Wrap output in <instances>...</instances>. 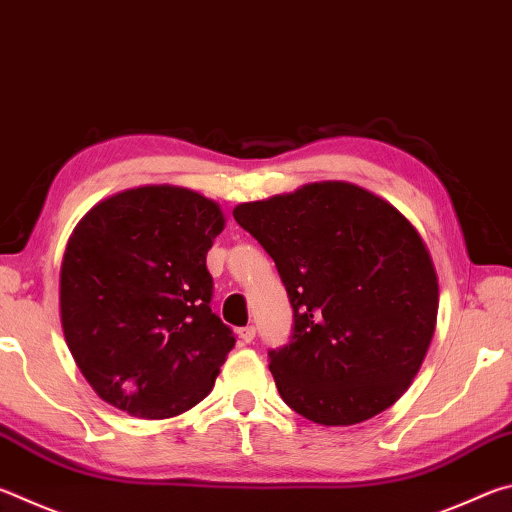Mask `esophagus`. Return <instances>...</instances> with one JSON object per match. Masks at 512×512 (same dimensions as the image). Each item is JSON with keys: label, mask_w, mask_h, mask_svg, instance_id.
Wrapping results in <instances>:
<instances>
[{"label": "esophagus", "mask_w": 512, "mask_h": 512, "mask_svg": "<svg viewBox=\"0 0 512 512\" xmlns=\"http://www.w3.org/2000/svg\"><path fill=\"white\" fill-rule=\"evenodd\" d=\"M239 339L244 341V343H253V339H255V327H253V325L241 327V329H239Z\"/></svg>", "instance_id": "obj_1"}]
</instances>
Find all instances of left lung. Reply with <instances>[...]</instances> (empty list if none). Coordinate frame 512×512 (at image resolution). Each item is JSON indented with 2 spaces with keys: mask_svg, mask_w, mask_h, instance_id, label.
Here are the masks:
<instances>
[{
  "mask_svg": "<svg viewBox=\"0 0 512 512\" xmlns=\"http://www.w3.org/2000/svg\"><path fill=\"white\" fill-rule=\"evenodd\" d=\"M232 214L273 257L293 307L289 345L268 352L282 400L325 427L359 424L400 400L438 316V275L413 223L343 180Z\"/></svg>",
  "mask_w": 512,
  "mask_h": 512,
  "instance_id": "obj_1",
  "label": "left lung"
}]
</instances>
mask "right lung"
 Returning <instances> with one entry per match:
<instances>
[{"label":"right lung","instance_id":"right-lung-1","mask_svg":"<svg viewBox=\"0 0 512 512\" xmlns=\"http://www.w3.org/2000/svg\"><path fill=\"white\" fill-rule=\"evenodd\" d=\"M221 205L187 187L144 185L92 207L60 264V325L103 402L173 418L212 391L232 329L212 314L207 250Z\"/></svg>","mask_w":512,"mask_h":512}]
</instances>
